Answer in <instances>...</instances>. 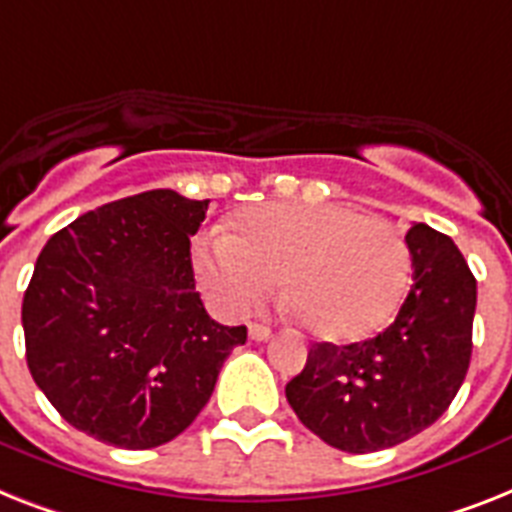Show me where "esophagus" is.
<instances>
[{"label": "esophagus", "mask_w": 512, "mask_h": 512, "mask_svg": "<svg viewBox=\"0 0 512 512\" xmlns=\"http://www.w3.org/2000/svg\"><path fill=\"white\" fill-rule=\"evenodd\" d=\"M249 339H255V342H268L270 328L263 326V323H249Z\"/></svg>", "instance_id": "34e87169"}]
</instances>
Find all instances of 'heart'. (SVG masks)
<instances>
[{
	"instance_id": "obj_1",
	"label": "heart",
	"mask_w": 512,
	"mask_h": 512,
	"mask_svg": "<svg viewBox=\"0 0 512 512\" xmlns=\"http://www.w3.org/2000/svg\"><path fill=\"white\" fill-rule=\"evenodd\" d=\"M194 265L220 310L247 313L281 278L284 302L307 334L357 342L389 323L410 281L400 231L344 205L252 207L236 234H213Z\"/></svg>"
}]
</instances>
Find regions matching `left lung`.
<instances>
[{
    "instance_id": "1",
    "label": "left lung",
    "mask_w": 512,
    "mask_h": 512,
    "mask_svg": "<svg viewBox=\"0 0 512 512\" xmlns=\"http://www.w3.org/2000/svg\"><path fill=\"white\" fill-rule=\"evenodd\" d=\"M413 284L400 313L365 342L315 344L286 400L315 436L352 455L421 434L463 386L473 350L476 278L450 236L415 223Z\"/></svg>"
}]
</instances>
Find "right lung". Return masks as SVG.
<instances>
[{
    "instance_id": "obj_1",
    "label": "right lung",
    "mask_w": 512,
    "mask_h": 512,
    "mask_svg": "<svg viewBox=\"0 0 512 512\" xmlns=\"http://www.w3.org/2000/svg\"><path fill=\"white\" fill-rule=\"evenodd\" d=\"M210 199L141 191L76 218L41 249L23 297L28 371L54 410L123 450L176 439L207 405L247 326L207 315L191 236Z\"/></svg>"
}]
</instances>
